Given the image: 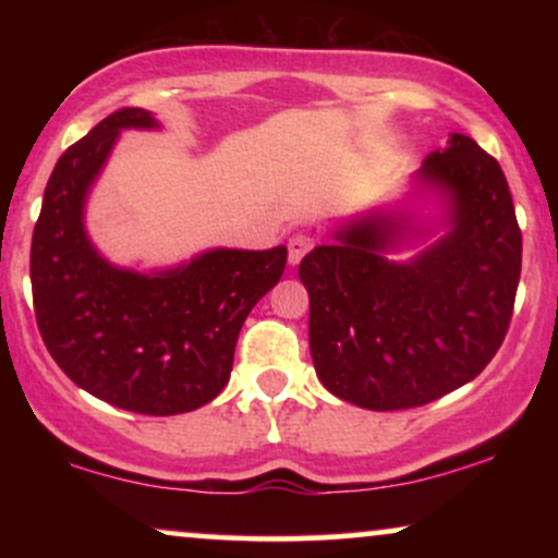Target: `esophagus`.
I'll return each mask as SVG.
<instances>
[{"label": "esophagus", "instance_id": "34e87169", "mask_svg": "<svg viewBox=\"0 0 558 558\" xmlns=\"http://www.w3.org/2000/svg\"><path fill=\"white\" fill-rule=\"evenodd\" d=\"M312 246H315V239H312V235H306V233L293 235V239L288 241V265L296 267L299 262L312 252Z\"/></svg>", "mask_w": 558, "mask_h": 558}]
</instances>
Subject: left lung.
<instances>
[{
  "mask_svg": "<svg viewBox=\"0 0 558 558\" xmlns=\"http://www.w3.org/2000/svg\"><path fill=\"white\" fill-rule=\"evenodd\" d=\"M420 242L414 258L387 257ZM520 270L501 165L451 133L396 207L354 217L301 259L319 383L354 407L393 412L475 380L509 330Z\"/></svg>",
  "mask_w": 558,
  "mask_h": 558,
  "instance_id": "obj_1",
  "label": "left lung"
}]
</instances>
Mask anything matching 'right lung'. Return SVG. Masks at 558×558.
Instances as JSON below:
<instances>
[{
	"label": "right lung",
	"instance_id": "1",
	"mask_svg": "<svg viewBox=\"0 0 558 558\" xmlns=\"http://www.w3.org/2000/svg\"><path fill=\"white\" fill-rule=\"evenodd\" d=\"M149 110L112 112L54 165L31 243L34 310L75 386L136 414L194 412L228 386L243 319L278 286L288 248H207L159 270L112 265L86 230V202L123 131Z\"/></svg>",
	"mask_w": 558,
	"mask_h": 558
}]
</instances>
